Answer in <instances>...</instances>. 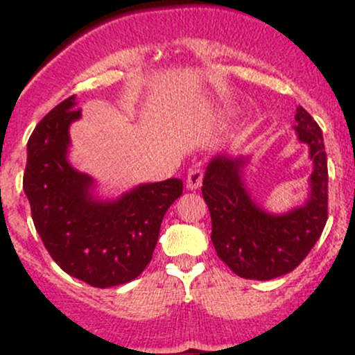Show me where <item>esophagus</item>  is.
Here are the masks:
<instances>
[{"instance_id":"esophagus-1","label":"esophagus","mask_w":355,"mask_h":355,"mask_svg":"<svg viewBox=\"0 0 355 355\" xmlns=\"http://www.w3.org/2000/svg\"><path fill=\"white\" fill-rule=\"evenodd\" d=\"M185 184H187V189H191V191H196V189H199L200 184H202V170H199V168H194V170L189 171Z\"/></svg>"}]
</instances>
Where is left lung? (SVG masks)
<instances>
[{"label":"left lung","instance_id":"left-lung-1","mask_svg":"<svg viewBox=\"0 0 355 355\" xmlns=\"http://www.w3.org/2000/svg\"><path fill=\"white\" fill-rule=\"evenodd\" d=\"M295 132L309 146L314 170L306 204L284 214L266 213L250 199L242 171L249 157L218 155L207 164L202 198L211 214V241L235 275L271 280L295 270L323 234L328 220V164L321 128L299 106Z\"/></svg>","mask_w":355,"mask_h":355}]
</instances>
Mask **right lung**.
I'll list each match as a JSON object with an SVG mask.
<instances>
[{
  "label": "right lung",
  "instance_id": "add662e5",
  "mask_svg": "<svg viewBox=\"0 0 355 355\" xmlns=\"http://www.w3.org/2000/svg\"><path fill=\"white\" fill-rule=\"evenodd\" d=\"M75 96L55 106L27 142L24 191L49 256L70 277L98 288L137 278L159 237L168 207L182 196L180 178L142 184L116 200L91 196L92 178L68 163Z\"/></svg>",
  "mask_w": 355,
  "mask_h": 355
}]
</instances>
